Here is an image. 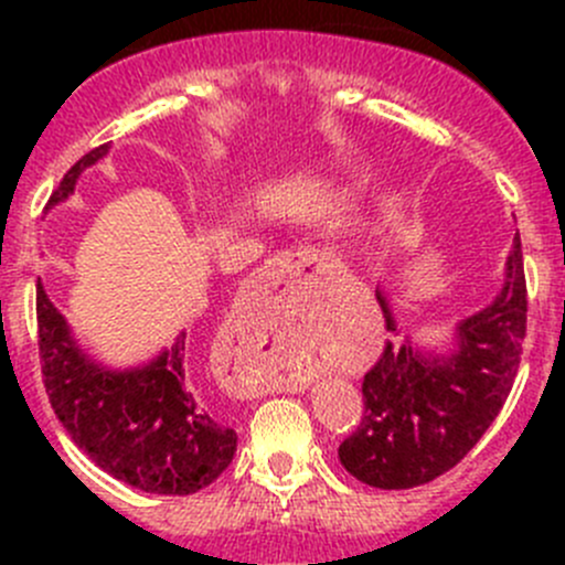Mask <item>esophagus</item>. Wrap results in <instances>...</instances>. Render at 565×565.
I'll return each instance as SVG.
<instances>
[{
  "mask_svg": "<svg viewBox=\"0 0 565 565\" xmlns=\"http://www.w3.org/2000/svg\"><path fill=\"white\" fill-rule=\"evenodd\" d=\"M335 259H330L328 254L315 248H298V250H284L278 254L276 259L267 265V276L273 278H300V276H324V273H335ZM303 388H306V380H303Z\"/></svg>",
  "mask_w": 565,
  "mask_h": 565,
  "instance_id": "esophagus-1",
  "label": "esophagus"
}]
</instances>
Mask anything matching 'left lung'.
<instances>
[{"mask_svg": "<svg viewBox=\"0 0 565 565\" xmlns=\"http://www.w3.org/2000/svg\"><path fill=\"white\" fill-rule=\"evenodd\" d=\"M385 324L396 330L388 292L377 289ZM527 322L520 237L505 256L503 287L492 303L459 319L451 350L418 347L404 333L385 344L363 377V420L339 446L350 476L377 489L435 481L467 457L509 398Z\"/></svg>", "mask_w": 565, "mask_h": 565, "instance_id": "obj_1", "label": "left lung"}]
</instances>
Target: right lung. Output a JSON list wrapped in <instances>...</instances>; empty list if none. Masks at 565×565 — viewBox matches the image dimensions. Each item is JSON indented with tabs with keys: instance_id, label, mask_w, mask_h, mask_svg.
Masks as SVG:
<instances>
[{
	"instance_id": "right-lung-1",
	"label": "right lung",
	"mask_w": 565,
	"mask_h": 565,
	"mask_svg": "<svg viewBox=\"0 0 565 565\" xmlns=\"http://www.w3.org/2000/svg\"><path fill=\"white\" fill-rule=\"evenodd\" d=\"M106 152L108 145H100L73 163L45 210L65 202L84 169ZM38 344L56 418L108 476L150 494H193L230 467L237 435L188 383L185 330L152 361L111 369L82 350L38 281Z\"/></svg>"
}]
</instances>
